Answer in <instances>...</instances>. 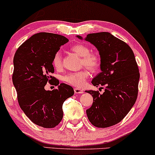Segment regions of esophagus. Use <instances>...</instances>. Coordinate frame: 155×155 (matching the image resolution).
I'll use <instances>...</instances> for the list:
<instances>
[{"mask_svg":"<svg viewBox=\"0 0 155 155\" xmlns=\"http://www.w3.org/2000/svg\"><path fill=\"white\" fill-rule=\"evenodd\" d=\"M74 93H77V94H79V93H84V91L81 90V89H80V88H75L74 89Z\"/></svg>","mask_w":155,"mask_h":155,"instance_id":"obj_1","label":"esophagus"}]
</instances>
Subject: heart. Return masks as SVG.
Returning <instances> with one entry per match:
<instances>
[{
  "instance_id": "obj_1",
  "label": "heart",
  "mask_w": 155,
  "mask_h": 155,
  "mask_svg": "<svg viewBox=\"0 0 155 155\" xmlns=\"http://www.w3.org/2000/svg\"><path fill=\"white\" fill-rule=\"evenodd\" d=\"M71 50L81 57V64L86 67L92 71L98 70L101 64L100 57L97 54L90 53V49L86 45L75 44L71 47ZM53 65L56 69L62 67V59L60 51L56 52L53 58ZM89 77V73L86 69H81L74 72H69L64 76L63 80L67 84L74 87H81Z\"/></svg>"
}]
</instances>
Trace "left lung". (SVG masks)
<instances>
[{"instance_id":"8db88e82","label":"left lung","mask_w":155,"mask_h":155,"mask_svg":"<svg viewBox=\"0 0 155 155\" xmlns=\"http://www.w3.org/2000/svg\"><path fill=\"white\" fill-rule=\"evenodd\" d=\"M82 39V37L77 36ZM94 45L100 55L101 72L92 80L94 86H104V92L86 91L93 97L86 110L93 126L107 128L120 122L134 105L138 97L140 73L132 49L108 32L90 34L85 38ZM103 88V87H101Z\"/></svg>"}]
</instances>
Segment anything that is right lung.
I'll list each match as a JSON object with an SVG mask.
<instances>
[{
  "label": "right lung",
  "mask_w": 155,
  "mask_h": 155,
  "mask_svg": "<svg viewBox=\"0 0 155 155\" xmlns=\"http://www.w3.org/2000/svg\"><path fill=\"white\" fill-rule=\"evenodd\" d=\"M68 41L61 35L41 32L27 39L15 54L12 82L19 104L28 118L41 127L51 128L60 124L62 104L74 93L72 87L59 84V80L51 76L54 54ZM48 82L58 85V88L45 91Z\"/></svg>",
  "instance_id": "add662e5"
}]
</instances>
